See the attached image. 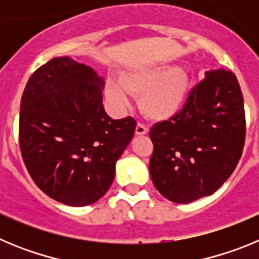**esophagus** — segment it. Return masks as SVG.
Instances as JSON below:
<instances>
[{
    "instance_id": "obj_1",
    "label": "esophagus",
    "mask_w": 259,
    "mask_h": 259,
    "mask_svg": "<svg viewBox=\"0 0 259 259\" xmlns=\"http://www.w3.org/2000/svg\"><path fill=\"white\" fill-rule=\"evenodd\" d=\"M135 132H136V135H139V136H143V135L148 134V128H146L144 124H141V123H137L136 131Z\"/></svg>"
}]
</instances>
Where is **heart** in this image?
<instances>
[{
	"label": "heart",
	"instance_id": "heart-1",
	"mask_svg": "<svg viewBox=\"0 0 259 259\" xmlns=\"http://www.w3.org/2000/svg\"><path fill=\"white\" fill-rule=\"evenodd\" d=\"M119 83L120 86L110 80L106 84V97L114 106L122 109L127 105L125 90L139 96V106L148 118L164 122L183 110L188 98L191 80L182 68L158 66L123 72L119 76Z\"/></svg>",
	"mask_w": 259,
	"mask_h": 259
}]
</instances>
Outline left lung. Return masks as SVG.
Wrapping results in <instances>:
<instances>
[{
	"label": "left lung",
	"instance_id": "8db88e82",
	"mask_svg": "<svg viewBox=\"0 0 259 259\" xmlns=\"http://www.w3.org/2000/svg\"><path fill=\"white\" fill-rule=\"evenodd\" d=\"M245 130L244 98L235 74L206 71L182 111L150 128L154 187L176 203L212 194L236 168Z\"/></svg>",
	"mask_w": 259,
	"mask_h": 259
}]
</instances>
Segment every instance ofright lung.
<instances>
[{"instance_id": "1", "label": "right lung", "mask_w": 259, "mask_h": 259, "mask_svg": "<svg viewBox=\"0 0 259 259\" xmlns=\"http://www.w3.org/2000/svg\"><path fill=\"white\" fill-rule=\"evenodd\" d=\"M104 85L92 67L58 57L37 68L23 92V161L38 188L68 206L95 203L109 191L134 137L132 116L113 119L105 111Z\"/></svg>"}]
</instances>
